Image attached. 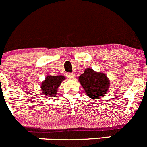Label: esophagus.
Listing matches in <instances>:
<instances>
[{
    "label": "esophagus",
    "instance_id": "obj_1",
    "mask_svg": "<svg viewBox=\"0 0 147 147\" xmlns=\"http://www.w3.org/2000/svg\"><path fill=\"white\" fill-rule=\"evenodd\" d=\"M67 77L69 78H70V79H73V78H74V77H75V75H74V74H71V73H70V74H69L67 75Z\"/></svg>",
    "mask_w": 147,
    "mask_h": 147
}]
</instances>
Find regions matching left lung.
I'll return each mask as SVG.
<instances>
[{
	"label": "left lung",
	"mask_w": 147,
	"mask_h": 147,
	"mask_svg": "<svg viewBox=\"0 0 147 147\" xmlns=\"http://www.w3.org/2000/svg\"><path fill=\"white\" fill-rule=\"evenodd\" d=\"M78 81L87 95L93 99L104 97L109 88V79L106 74L94 71L91 68L85 69L78 77Z\"/></svg>",
	"instance_id": "obj_1"
}]
</instances>
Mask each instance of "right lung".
<instances>
[{
  "label": "right lung",
  "instance_id": "right-lung-1",
  "mask_svg": "<svg viewBox=\"0 0 147 147\" xmlns=\"http://www.w3.org/2000/svg\"><path fill=\"white\" fill-rule=\"evenodd\" d=\"M65 78L63 76H48L41 84V92L47 96H55L58 88Z\"/></svg>",
  "mask_w": 147,
  "mask_h": 147
}]
</instances>
